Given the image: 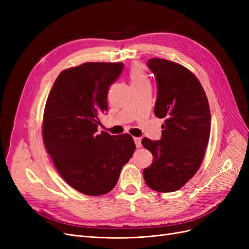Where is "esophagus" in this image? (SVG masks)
Instances as JSON below:
<instances>
[{
    "label": "esophagus",
    "mask_w": 249,
    "mask_h": 249,
    "mask_svg": "<svg viewBox=\"0 0 249 249\" xmlns=\"http://www.w3.org/2000/svg\"><path fill=\"white\" fill-rule=\"evenodd\" d=\"M134 141H135V144H136L137 147L141 146V138L139 137H134Z\"/></svg>",
    "instance_id": "esophagus-1"
}]
</instances>
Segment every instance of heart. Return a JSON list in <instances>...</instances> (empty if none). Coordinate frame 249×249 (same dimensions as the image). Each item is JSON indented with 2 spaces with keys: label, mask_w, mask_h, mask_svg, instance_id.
Masks as SVG:
<instances>
[{
  "label": "heart",
  "mask_w": 249,
  "mask_h": 249,
  "mask_svg": "<svg viewBox=\"0 0 249 249\" xmlns=\"http://www.w3.org/2000/svg\"><path fill=\"white\" fill-rule=\"evenodd\" d=\"M130 80L132 86H139V85H144L149 84L148 78L145 73L144 69L141 64H134L131 70H130Z\"/></svg>",
  "instance_id": "obj_1"
}]
</instances>
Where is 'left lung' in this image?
Masks as SVG:
<instances>
[{"label":"left lung","mask_w":249,"mask_h":249,"mask_svg":"<svg viewBox=\"0 0 249 249\" xmlns=\"http://www.w3.org/2000/svg\"><path fill=\"white\" fill-rule=\"evenodd\" d=\"M147 66L157 81L154 113L165 120L161 140L141 141L154 157L143 178L150 189L173 192L193 178L202 162L211 131L209 102L198 79L183 65L152 58Z\"/></svg>","instance_id":"left-lung-1"}]
</instances>
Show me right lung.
Masks as SVG:
<instances>
[{
  "instance_id": "add662e5",
  "label": "right lung",
  "mask_w": 249,
  "mask_h": 249,
  "mask_svg": "<svg viewBox=\"0 0 249 249\" xmlns=\"http://www.w3.org/2000/svg\"><path fill=\"white\" fill-rule=\"evenodd\" d=\"M124 63L86 62L60 72L48 96L42 139L59 175L77 191L110 192L136 145L129 134H97L107 94Z\"/></svg>"
}]
</instances>
